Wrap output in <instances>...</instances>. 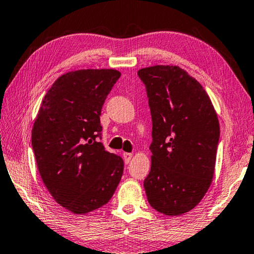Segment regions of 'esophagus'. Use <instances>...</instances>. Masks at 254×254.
<instances>
[{"instance_id": "1", "label": "esophagus", "mask_w": 254, "mask_h": 254, "mask_svg": "<svg viewBox=\"0 0 254 254\" xmlns=\"http://www.w3.org/2000/svg\"><path fill=\"white\" fill-rule=\"evenodd\" d=\"M132 154H130V152H124L123 154V158H124V163L126 164H128L130 163V160H131V158H132Z\"/></svg>"}]
</instances>
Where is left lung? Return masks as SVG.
Wrapping results in <instances>:
<instances>
[{"mask_svg":"<svg viewBox=\"0 0 254 254\" xmlns=\"http://www.w3.org/2000/svg\"><path fill=\"white\" fill-rule=\"evenodd\" d=\"M152 120L151 167L144 180L148 202L166 216L192 210L215 174L218 116L203 87L176 65L138 71Z\"/></svg>","mask_w":254,"mask_h":254,"instance_id":"1","label":"left lung"}]
</instances>
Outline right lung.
I'll use <instances>...</instances> for the list:
<instances>
[{
	"label": "right lung",
	"mask_w": 254,
	"mask_h": 254,
	"mask_svg": "<svg viewBox=\"0 0 254 254\" xmlns=\"http://www.w3.org/2000/svg\"><path fill=\"white\" fill-rule=\"evenodd\" d=\"M121 72L83 69L56 79L31 132L38 172L54 200L75 215L106 204L123 174V159L97 141L100 113Z\"/></svg>",
	"instance_id": "obj_1"
}]
</instances>
